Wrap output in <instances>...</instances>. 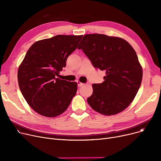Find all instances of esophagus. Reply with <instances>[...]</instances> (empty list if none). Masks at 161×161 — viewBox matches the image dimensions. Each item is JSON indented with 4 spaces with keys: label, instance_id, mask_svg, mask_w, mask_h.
<instances>
[{
    "label": "esophagus",
    "instance_id": "34e87169",
    "mask_svg": "<svg viewBox=\"0 0 161 161\" xmlns=\"http://www.w3.org/2000/svg\"><path fill=\"white\" fill-rule=\"evenodd\" d=\"M77 83H78V87H81V86H83L84 85V83H83L80 82V81H77Z\"/></svg>",
    "mask_w": 161,
    "mask_h": 161
}]
</instances>
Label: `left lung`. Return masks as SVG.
<instances>
[{"label": "left lung", "mask_w": 161, "mask_h": 161, "mask_svg": "<svg viewBox=\"0 0 161 161\" xmlns=\"http://www.w3.org/2000/svg\"><path fill=\"white\" fill-rule=\"evenodd\" d=\"M78 49H82L95 69L106 71L102 83L92 84L89 106L104 115L123 112L136 97L142 80L135 50L121 38L101 34L84 35Z\"/></svg>", "instance_id": "left-lung-1"}]
</instances>
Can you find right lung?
<instances>
[{
	"label": "right lung",
	"instance_id": "right-lung-1",
	"mask_svg": "<svg viewBox=\"0 0 161 161\" xmlns=\"http://www.w3.org/2000/svg\"><path fill=\"white\" fill-rule=\"evenodd\" d=\"M83 35H57L35 42L18 71L19 87L38 114L55 117L64 112L75 95L78 83L56 78Z\"/></svg>",
	"mask_w": 161,
	"mask_h": 161
}]
</instances>
